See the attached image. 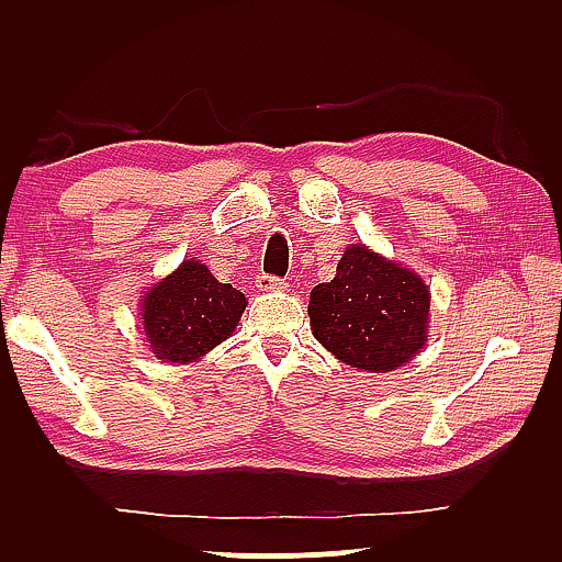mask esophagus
<instances>
[{
    "label": "esophagus",
    "mask_w": 562,
    "mask_h": 562,
    "mask_svg": "<svg viewBox=\"0 0 562 562\" xmlns=\"http://www.w3.org/2000/svg\"><path fill=\"white\" fill-rule=\"evenodd\" d=\"M288 282L280 278H272V274H257V290L259 292H272V290H284Z\"/></svg>",
    "instance_id": "obj_1"
}]
</instances>
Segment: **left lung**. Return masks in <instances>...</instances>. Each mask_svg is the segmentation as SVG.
<instances>
[{"label": "left lung", "instance_id": "left-lung-1", "mask_svg": "<svg viewBox=\"0 0 562 562\" xmlns=\"http://www.w3.org/2000/svg\"><path fill=\"white\" fill-rule=\"evenodd\" d=\"M430 290L420 274L351 244L336 278L315 284L307 303L313 336L349 367L384 374L428 341Z\"/></svg>", "mask_w": 562, "mask_h": 562}]
</instances>
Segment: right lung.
I'll return each mask as SVG.
<instances>
[{
  "label": "right lung",
  "mask_w": 562,
  "mask_h": 562,
  "mask_svg": "<svg viewBox=\"0 0 562 562\" xmlns=\"http://www.w3.org/2000/svg\"><path fill=\"white\" fill-rule=\"evenodd\" d=\"M244 307L239 290L218 282L199 259H186L142 297V328L157 359L191 363L234 334Z\"/></svg>",
  "instance_id": "right-lung-1"
}]
</instances>
